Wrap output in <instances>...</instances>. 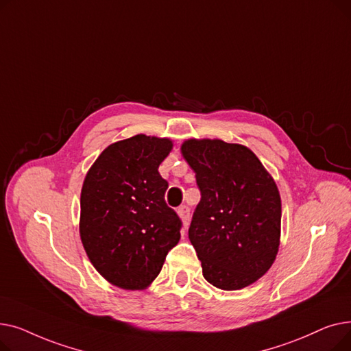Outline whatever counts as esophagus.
<instances>
[{"mask_svg": "<svg viewBox=\"0 0 351 351\" xmlns=\"http://www.w3.org/2000/svg\"><path fill=\"white\" fill-rule=\"evenodd\" d=\"M178 215H179V217L182 219L183 226L188 228V225H189V215H191L189 208H188L186 205H182V206L178 209Z\"/></svg>", "mask_w": 351, "mask_h": 351, "instance_id": "esophagus-1", "label": "esophagus"}]
</instances>
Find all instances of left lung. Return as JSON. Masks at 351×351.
<instances>
[{"instance_id": "1", "label": "left lung", "mask_w": 351, "mask_h": 351, "mask_svg": "<svg viewBox=\"0 0 351 351\" xmlns=\"http://www.w3.org/2000/svg\"><path fill=\"white\" fill-rule=\"evenodd\" d=\"M183 158L200 189L189 241L204 278L217 289H243L273 265L280 245L282 200L262 162L239 143L188 139Z\"/></svg>"}]
</instances>
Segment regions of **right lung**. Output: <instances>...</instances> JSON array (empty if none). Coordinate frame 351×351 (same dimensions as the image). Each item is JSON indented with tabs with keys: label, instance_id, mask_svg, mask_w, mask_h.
<instances>
[{
	"label": "right lung",
	"instance_id": "right-lung-1",
	"mask_svg": "<svg viewBox=\"0 0 351 351\" xmlns=\"http://www.w3.org/2000/svg\"><path fill=\"white\" fill-rule=\"evenodd\" d=\"M172 141L135 135L109 145L81 191L80 234L90 263L110 285L143 290L180 239L182 222L165 202L159 165Z\"/></svg>",
	"mask_w": 351,
	"mask_h": 351
}]
</instances>
